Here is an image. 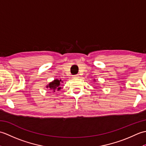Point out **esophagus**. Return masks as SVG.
Instances as JSON below:
<instances>
[{"mask_svg":"<svg viewBox=\"0 0 146 146\" xmlns=\"http://www.w3.org/2000/svg\"><path fill=\"white\" fill-rule=\"evenodd\" d=\"M74 77H75V78H78V76H79V75H78V74H76V75H75L73 76Z\"/></svg>","mask_w":146,"mask_h":146,"instance_id":"34e87169","label":"esophagus"}]
</instances>
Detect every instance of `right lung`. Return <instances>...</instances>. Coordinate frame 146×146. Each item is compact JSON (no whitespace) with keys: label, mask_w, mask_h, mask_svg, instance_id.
<instances>
[{"label":"right lung","mask_w":146,"mask_h":146,"mask_svg":"<svg viewBox=\"0 0 146 146\" xmlns=\"http://www.w3.org/2000/svg\"><path fill=\"white\" fill-rule=\"evenodd\" d=\"M61 82V80H55L52 82L49 83V84L47 86V88H49V90H52L53 92H55V90H60L61 89V87H60Z\"/></svg>","instance_id":"1"}]
</instances>
